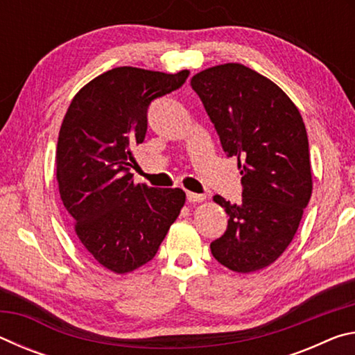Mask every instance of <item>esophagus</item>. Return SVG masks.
Masks as SVG:
<instances>
[{
    "mask_svg": "<svg viewBox=\"0 0 355 355\" xmlns=\"http://www.w3.org/2000/svg\"><path fill=\"white\" fill-rule=\"evenodd\" d=\"M186 197H188V202H191V203L205 200V196H203V194H196V192H188V194H186Z\"/></svg>",
    "mask_w": 355,
    "mask_h": 355,
    "instance_id": "esophagus-1",
    "label": "esophagus"
}]
</instances>
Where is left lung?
I'll list each match as a JSON object with an SVG mask.
<instances>
[{
    "mask_svg": "<svg viewBox=\"0 0 355 355\" xmlns=\"http://www.w3.org/2000/svg\"><path fill=\"white\" fill-rule=\"evenodd\" d=\"M191 86L243 175L239 205L213 199L225 209L228 225L209 244L211 254L235 272L260 271L290 245L311 197L302 116L277 84L243 64L202 70Z\"/></svg>",
    "mask_w": 355,
    "mask_h": 355,
    "instance_id": "obj_1",
    "label": "left lung"
}]
</instances>
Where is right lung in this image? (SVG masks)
<instances>
[{"label":"right lung","instance_id":"right-lung-1","mask_svg":"<svg viewBox=\"0 0 355 355\" xmlns=\"http://www.w3.org/2000/svg\"><path fill=\"white\" fill-rule=\"evenodd\" d=\"M188 76L116 67L87 83L65 112L56 148L59 194L84 249L116 274L152 260L184 205L183 189L136 184L130 167L131 147L146 139L148 105Z\"/></svg>","mask_w":355,"mask_h":355}]
</instances>
